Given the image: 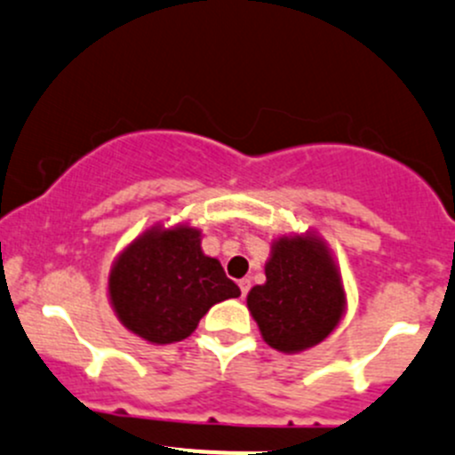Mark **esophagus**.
<instances>
[{
  "instance_id": "obj_1",
  "label": "esophagus",
  "mask_w": 455,
  "mask_h": 455,
  "mask_svg": "<svg viewBox=\"0 0 455 455\" xmlns=\"http://www.w3.org/2000/svg\"><path fill=\"white\" fill-rule=\"evenodd\" d=\"M240 290H242V296H246L248 290H251V279H240Z\"/></svg>"
}]
</instances>
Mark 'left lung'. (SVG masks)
Returning <instances> with one entry per match:
<instances>
[{
	"label": "left lung",
	"mask_w": 455,
	"mask_h": 455,
	"mask_svg": "<svg viewBox=\"0 0 455 455\" xmlns=\"http://www.w3.org/2000/svg\"><path fill=\"white\" fill-rule=\"evenodd\" d=\"M266 344L281 353L315 347L340 324L347 291L340 267L315 231L281 235L266 261V283L246 296Z\"/></svg>",
	"instance_id": "8db88e82"
}]
</instances>
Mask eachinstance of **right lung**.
Instances as JSON below:
<instances>
[{"label":"right lung","mask_w":455,"mask_h":455,"mask_svg":"<svg viewBox=\"0 0 455 455\" xmlns=\"http://www.w3.org/2000/svg\"><path fill=\"white\" fill-rule=\"evenodd\" d=\"M200 240V228L189 224H155L115 257L108 300L128 331L150 344L180 342L215 303L240 296Z\"/></svg>","instance_id":"add662e5"}]
</instances>
